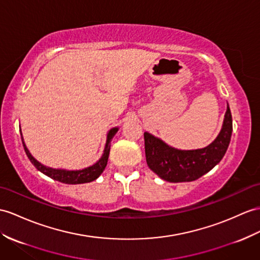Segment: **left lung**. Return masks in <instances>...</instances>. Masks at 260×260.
Segmentation results:
<instances>
[{"label":"left lung","instance_id":"1","mask_svg":"<svg viewBox=\"0 0 260 260\" xmlns=\"http://www.w3.org/2000/svg\"><path fill=\"white\" fill-rule=\"evenodd\" d=\"M233 120L227 104L224 122L216 139L207 147L196 150H179L161 139L144 132L145 159L148 167L168 182H191L206 174L220 162L231 142Z\"/></svg>","mask_w":260,"mask_h":260}]
</instances>
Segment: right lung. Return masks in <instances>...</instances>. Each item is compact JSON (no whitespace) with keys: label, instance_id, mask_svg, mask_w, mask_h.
<instances>
[{"label":"right lung","instance_id":"add662e5","mask_svg":"<svg viewBox=\"0 0 260 260\" xmlns=\"http://www.w3.org/2000/svg\"><path fill=\"white\" fill-rule=\"evenodd\" d=\"M119 130L118 126L116 128H112L108 131L107 134V140L105 144V149H104V153L101 155L100 159L92 164V166L85 168L82 170H65V169H54V168H49L44 166L41 162L37 161L35 157L30 154V152L26 148V144L24 142V139L22 136V142H23V147L25 150V153H26L27 157L31 164L42 172L43 174L47 175L48 178L56 180L61 183H65V184H82V183H88V182H92L96 179H98L100 174L104 172V170L107 166V162H108V157H109V152H110V145H111V139L115 137ZM22 135V134H21Z\"/></svg>","mask_w":260,"mask_h":260}]
</instances>
